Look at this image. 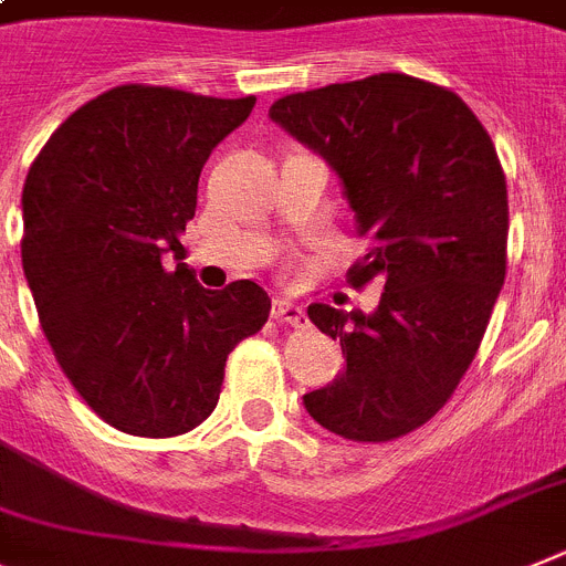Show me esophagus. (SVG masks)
I'll list each match as a JSON object with an SVG mask.
<instances>
[{
    "label": "esophagus",
    "instance_id": "esophagus-1",
    "mask_svg": "<svg viewBox=\"0 0 566 566\" xmlns=\"http://www.w3.org/2000/svg\"><path fill=\"white\" fill-rule=\"evenodd\" d=\"M273 318H276L279 324H290V327H304V324H307V316H304L302 307L282 296L273 298Z\"/></svg>",
    "mask_w": 566,
    "mask_h": 566
}]
</instances>
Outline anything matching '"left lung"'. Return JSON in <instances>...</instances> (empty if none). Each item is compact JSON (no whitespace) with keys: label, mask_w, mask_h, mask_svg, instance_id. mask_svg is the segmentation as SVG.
<instances>
[{"label":"left lung","mask_w":566,"mask_h":566,"mask_svg":"<svg viewBox=\"0 0 566 566\" xmlns=\"http://www.w3.org/2000/svg\"><path fill=\"white\" fill-rule=\"evenodd\" d=\"M270 119L331 165L370 239L350 282H385L373 313L307 307L347 365L304 407L342 439H399L453 396L504 284L507 181L493 139L453 91L405 73L290 93Z\"/></svg>","instance_id":"obj_1"}]
</instances>
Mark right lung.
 Wrapping results in <instances>:
<instances>
[{
	"label": "right lung",
	"mask_w": 566,
	"mask_h": 566,
	"mask_svg": "<svg viewBox=\"0 0 566 566\" xmlns=\"http://www.w3.org/2000/svg\"><path fill=\"white\" fill-rule=\"evenodd\" d=\"M253 105L119 85L71 113L28 170L22 268L39 322L116 430L170 439L201 424L230 350L268 322L259 284L205 290L179 242L201 167Z\"/></svg>",
	"instance_id": "right-lung-1"
}]
</instances>
